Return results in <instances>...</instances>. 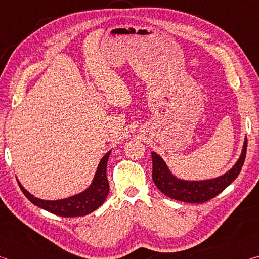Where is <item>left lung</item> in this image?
<instances>
[{"mask_svg":"<svg viewBox=\"0 0 259 259\" xmlns=\"http://www.w3.org/2000/svg\"><path fill=\"white\" fill-rule=\"evenodd\" d=\"M247 154V138L244 139L241 155L233 168L223 176L207 181H183L174 176L162 157L152 152V178L159 190L169 198L187 203H203L213 199L239 176Z\"/></svg>","mask_w":259,"mask_h":259,"instance_id":"obj_1","label":"left lung"}]
</instances>
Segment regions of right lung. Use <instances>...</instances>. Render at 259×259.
<instances>
[{"label":"right lung","mask_w":259,"mask_h":259,"mask_svg":"<svg viewBox=\"0 0 259 259\" xmlns=\"http://www.w3.org/2000/svg\"><path fill=\"white\" fill-rule=\"evenodd\" d=\"M111 151L107 152L100 160L97 171L95 174L94 181L91 185L76 195L69 196L61 200H42L35 198L24 188V186L18 182L20 190L23 191L24 195L33 204L37 205L42 209L47 210L51 213H55L60 217H80L95 211L106 200L109 192V184L106 177L107 161Z\"/></svg>","instance_id":"right-lung-1"}]
</instances>
